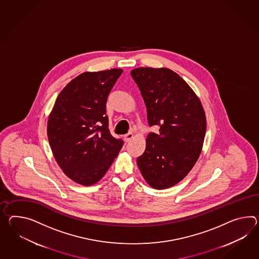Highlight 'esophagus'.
<instances>
[{
	"label": "esophagus",
	"instance_id": "34e87169",
	"mask_svg": "<svg viewBox=\"0 0 259 259\" xmlns=\"http://www.w3.org/2000/svg\"><path fill=\"white\" fill-rule=\"evenodd\" d=\"M133 138H134L133 133H128V134H126V135L124 136V140H125L126 142H129V141H131V140H132Z\"/></svg>",
	"mask_w": 259,
	"mask_h": 259
}]
</instances>
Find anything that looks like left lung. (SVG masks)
Here are the masks:
<instances>
[{
	"mask_svg": "<svg viewBox=\"0 0 259 259\" xmlns=\"http://www.w3.org/2000/svg\"><path fill=\"white\" fill-rule=\"evenodd\" d=\"M147 108L150 127L145 152L137 159L139 170L154 189L180 183L199 157L206 134L201 102L189 85L168 68L131 71Z\"/></svg>",
	"mask_w": 259,
	"mask_h": 259,
	"instance_id": "obj_1",
	"label": "left lung"
}]
</instances>
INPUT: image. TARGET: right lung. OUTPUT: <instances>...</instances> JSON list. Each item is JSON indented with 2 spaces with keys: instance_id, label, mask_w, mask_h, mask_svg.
Listing matches in <instances>:
<instances>
[{
  "instance_id": "right-lung-1",
  "label": "right lung",
  "mask_w": 259,
  "mask_h": 259,
  "mask_svg": "<svg viewBox=\"0 0 259 259\" xmlns=\"http://www.w3.org/2000/svg\"><path fill=\"white\" fill-rule=\"evenodd\" d=\"M122 70L85 72L58 95L48 120L51 151L64 174L90 186L100 181L123 145L108 129L106 104Z\"/></svg>"
}]
</instances>
